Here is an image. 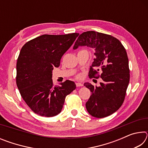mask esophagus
Returning a JSON list of instances; mask_svg holds the SVG:
<instances>
[{
  "mask_svg": "<svg viewBox=\"0 0 148 148\" xmlns=\"http://www.w3.org/2000/svg\"><path fill=\"white\" fill-rule=\"evenodd\" d=\"M76 86L77 87H81V86H83V84L82 83H80V82H77V83L76 84Z\"/></svg>",
  "mask_w": 148,
  "mask_h": 148,
  "instance_id": "34e87169",
  "label": "esophagus"
}]
</instances>
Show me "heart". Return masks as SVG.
<instances>
[{"label":"heart","mask_w":148,"mask_h":148,"mask_svg":"<svg viewBox=\"0 0 148 148\" xmlns=\"http://www.w3.org/2000/svg\"><path fill=\"white\" fill-rule=\"evenodd\" d=\"M80 76H80V75H78V76H77V77H79Z\"/></svg>","instance_id":"heart-1"}]
</instances>
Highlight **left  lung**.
Here are the masks:
<instances>
[{
    "mask_svg": "<svg viewBox=\"0 0 148 148\" xmlns=\"http://www.w3.org/2000/svg\"><path fill=\"white\" fill-rule=\"evenodd\" d=\"M83 46L95 50L89 77L102 79L99 87L84 84L91 92L86 106L92 116L102 118L114 113L123 103L130 79L128 57L118 39L101 32L87 31L80 34L73 49Z\"/></svg>",
    "mask_w": 148,
    "mask_h": 148,
    "instance_id": "left-lung-1",
    "label": "left lung"
}]
</instances>
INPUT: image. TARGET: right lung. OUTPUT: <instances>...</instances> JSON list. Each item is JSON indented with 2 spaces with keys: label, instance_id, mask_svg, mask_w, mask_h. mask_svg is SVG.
<instances>
[{
  "label": "right lung",
  "instance_id": "add662e5",
  "mask_svg": "<svg viewBox=\"0 0 148 148\" xmlns=\"http://www.w3.org/2000/svg\"><path fill=\"white\" fill-rule=\"evenodd\" d=\"M78 35L43 34L22 47L16 64V84L35 114L44 117L59 114L66 97L76 89V84L70 80L54 86L51 77L53 68L59 66L62 56Z\"/></svg>",
  "mask_w": 148,
  "mask_h": 148
}]
</instances>
